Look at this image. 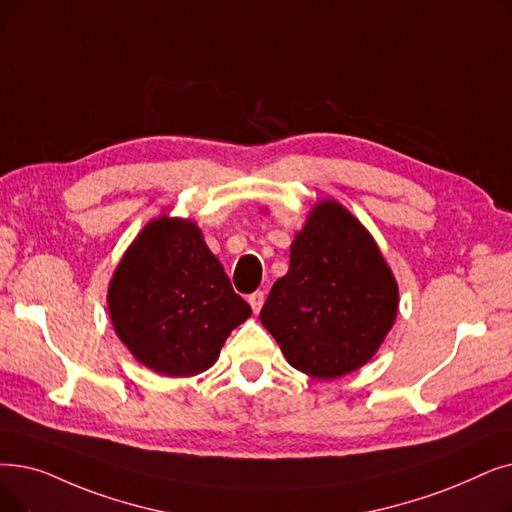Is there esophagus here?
Masks as SVG:
<instances>
[{"instance_id": "obj_1", "label": "esophagus", "mask_w": 512, "mask_h": 512, "mask_svg": "<svg viewBox=\"0 0 512 512\" xmlns=\"http://www.w3.org/2000/svg\"><path fill=\"white\" fill-rule=\"evenodd\" d=\"M263 301H265V293H263V291H255L253 295H249V303H251L255 314H259V311H261Z\"/></svg>"}]
</instances>
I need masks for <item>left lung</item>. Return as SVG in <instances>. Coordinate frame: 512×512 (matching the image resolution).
I'll return each mask as SVG.
<instances>
[{
	"label": "left lung",
	"mask_w": 512,
	"mask_h": 512,
	"mask_svg": "<svg viewBox=\"0 0 512 512\" xmlns=\"http://www.w3.org/2000/svg\"><path fill=\"white\" fill-rule=\"evenodd\" d=\"M397 280L379 244L347 207L322 198L291 244L261 324L286 362L316 379L360 370L395 324Z\"/></svg>",
	"instance_id": "obj_1"
}]
</instances>
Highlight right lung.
<instances>
[{"label": "right lung", "instance_id": "add662e5", "mask_svg": "<svg viewBox=\"0 0 512 512\" xmlns=\"http://www.w3.org/2000/svg\"><path fill=\"white\" fill-rule=\"evenodd\" d=\"M108 316L142 366L163 376L209 370L230 332L251 316L201 228L188 217L150 219L108 284Z\"/></svg>", "mask_w": 512, "mask_h": 512}]
</instances>
